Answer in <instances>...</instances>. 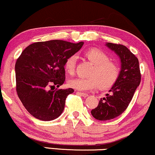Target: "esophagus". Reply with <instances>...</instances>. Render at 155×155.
<instances>
[{"label": "esophagus", "mask_w": 155, "mask_h": 155, "mask_svg": "<svg viewBox=\"0 0 155 155\" xmlns=\"http://www.w3.org/2000/svg\"><path fill=\"white\" fill-rule=\"evenodd\" d=\"M77 93H78V94L82 95V96H83V97H87V96H88V94H87V93H81V92H79V91H78Z\"/></svg>", "instance_id": "34e87169"}]
</instances>
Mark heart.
Masks as SVG:
<instances>
[{
    "instance_id": "1",
    "label": "heart",
    "mask_w": 155,
    "mask_h": 155,
    "mask_svg": "<svg viewBox=\"0 0 155 155\" xmlns=\"http://www.w3.org/2000/svg\"><path fill=\"white\" fill-rule=\"evenodd\" d=\"M85 56L94 66L89 73V78H77L70 80L69 85L80 91H90L97 89L106 90L111 87L117 82L120 74L118 64L109 60L104 51L97 48L90 49L84 53ZM76 64V56L71 55L64 62V70L72 74Z\"/></svg>"
}]
</instances>
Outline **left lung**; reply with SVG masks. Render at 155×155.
Masks as SVG:
<instances>
[{
  "label": "left lung",
  "mask_w": 155,
  "mask_h": 155,
  "mask_svg": "<svg viewBox=\"0 0 155 155\" xmlns=\"http://www.w3.org/2000/svg\"><path fill=\"white\" fill-rule=\"evenodd\" d=\"M107 47L119 57L121 70L119 78L109 91L110 94L101 98L96 108L91 110L95 119L108 121L118 117L127 108L141 82L137 57L125 46L106 43Z\"/></svg>",
  "instance_id": "1"
}]
</instances>
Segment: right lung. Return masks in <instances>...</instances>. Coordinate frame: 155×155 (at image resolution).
<instances>
[{
    "mask_svg": "<svg viewBox=\"0 0 155 155\" xmlns=\"http://www.w3.org/2000/svg\"><path fill=\"white\" fill-rule=\"evenodd\" d=\"M83 44L62 40L35 42L28 46L17 59L16 92L25 108L34 117L47 121L62 114L66 98L74 90L54 91L51 87H59L64 83V62L78 52Z\"/></svg>",
    "mask_w": 155,
    "mask_h": 155,
    "instance_id": "1",
    "label": "right lung"
}]
</instances>
